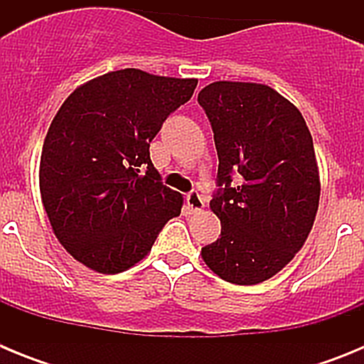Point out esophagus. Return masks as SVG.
Listing matches in <instances>:
<instances>
[{"label":"esophagus","mask_w":364,"mask_h":364,"mask_svg":"<svg viewBox=\"0 0 364 364\" xmlns=\"http://www.w3.org/2000/svg\"><path fill=\"white\" fill-rule=\"evenodd\" d=\"M186 204H188L189 211H193V213H197V211L204 210L205 202H204V198H202L197 191H193V193H189L188 197H186Z\"/></svg>","instance_id":"1"}]
</instances>
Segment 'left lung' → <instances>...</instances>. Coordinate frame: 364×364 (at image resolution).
Instances as JSON below:
<instances>
[{
	"label": "left lung",
	"instance_id": "obj_1",
	"mask_svg": "<svg viewBox=\"0 0 364 364\" xmlns=\"http://www.w3.org/2000/svg\"><path fill=\"white\" fill-rule=\"evenodd\" d=\"M198 104L213 127L220 189L210 208L222 226L202 260L224 281L259 284L304 246L319 210L310 129L290 100L262 83L213 82Z\"/></svg>",
	"mask_w": 364,
	"mask_h": 364
}]
</instances>
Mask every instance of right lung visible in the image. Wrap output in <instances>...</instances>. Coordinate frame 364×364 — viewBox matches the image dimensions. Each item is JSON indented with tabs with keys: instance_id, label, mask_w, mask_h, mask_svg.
Wrapping results in <instances>:
<instances>
[{
	"instance_id": "add662e5",
	"label": "right lung",
	"mask_w": 364,
	"mask_h": 364,
	"mask_svg": "<svg viewBox=\"0 0 364 364\" xmlns=\"http://www.w3.org/2000/svg\"><path fill=\"white\" fill-rule=\"evenodd\" d=\"M197 78L140 69L102 74L58 109L40 160V193L56 239L92 272L144 259L184 198L160 182L149 144L193 96Z\"/></svg>"
}]
</instances>
